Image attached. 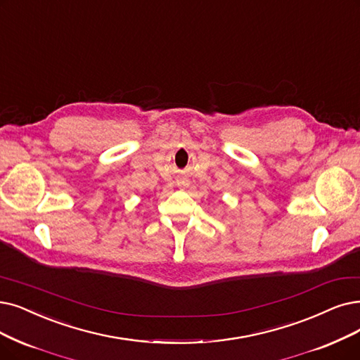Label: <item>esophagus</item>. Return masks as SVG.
Wrapping results in <instances>:
<instances>
[{
  "label": "esophagus",
  "instance_id": "esophagus-1",
  "mask_svg": "<svg viewBox=\"0 0 360 360\" xmlns=\"http://www.w3.org/2000/svg\"><path fill=\"white\" fill-rule=\"evenodd\" d=\"M177 184L180 186V188H188V186H189V181H188V180H179V181H177Z\"/></svg>",
  "mask_w": 360,
  "mask_h": 360
}]
</instances>
